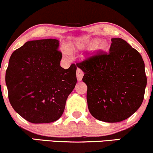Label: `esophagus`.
Returning a JSON list of instances; mask_svg holds the SVG:
<instances>
[{
    "label": "esophagus",
    "instance_id": "esophagus-1",
    "mask_svg": "<svg viewBox=\"0 0 153 153\" xmlns=\"http://www.w3.org/2000/svg\"><path fill=\"white\" fill-rule=\"evenodd\" d=\"M76 75H77V79H78V81H81L82 79L83 75H84V73H83L82 70H80V68H78L76 71Z\"/></svg>",
    "mask_w": 153,
    "mask_h": 153
}]
</instances>
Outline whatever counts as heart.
<instances>
[{
	"instance_id": "obj_1",
	"label": "heart",
	"mask_w": 153,
	"mask_h": 153,
	"mask_svg": "<svg viewBox=\"0 0 153 153\" xmlns=\"http://www.w3.org/2000/svg\"><path fill=\"white\" fill-rule=\"evenodd\" d=\"M87 44H90V46L88 47V51L92 54H95L97 53H100L102 51H103L107 48V42L104 39H94L90 40L88 43H77L75 44L73 48L70 49V50L66 49L63 52V54L66 56H71V51H75L76 49H83Z\"/></svg>"
}]
</instances>
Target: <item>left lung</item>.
<instances>
[{
	"label": "left lung",
	"mask_w": 153,
	"mask_h": 153,
	"mask_svg": "<svg viewBox=\"0 0 153 153\" xmlns=\"http://www.w3.org/2000/svg\"><path fill=\"white\" fill-rule=\"evenodd\" d=\"M109 51L89 58L77 66L84 72L90 114L100 121L128 119L143 101L147 78L139 52L121 38H112Z\"/></svg>",
	"instance_id": "obj_1"
}]
</instances>
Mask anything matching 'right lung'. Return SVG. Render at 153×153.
Here are the masks:
<instances>
[{
    "mask_svg": "<svg viewBox=\"0 0 153 153\" xmlns=\"http://www.w3.org/2000/svg\"><path fill=\"white\" fill-rule=\"evenodd\" d=\"M56 39L32 40L15 50L9 60L5 82L10 103L29 122L56 121L77 82V65L60 66L62 53Z\"/></svg>",
    "mask_w": 153,
    "mask_h": 153,
    "instance_id": "obj_1",
    "label": "right lung"
}]
</instances>
